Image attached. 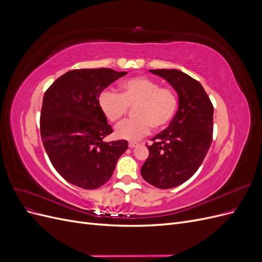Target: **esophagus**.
Instances as JSON below:
<instances>
[{"label":"esophagus","instance_id":"1","mask_svg":"<svg viewBox=\"0 0 262 262\" xmlns=\"http://www.w3.org/2000/svg\"><path fill=\"white\" fill-rule=\"evenodd\" d=\"M128 145H129V147H131V148H132V147H134V146H137V145H138V143H137V142H129V144H128Z\"/></svg>","mask_w":262,"mask_h":262}]
</instances>
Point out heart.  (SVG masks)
<instances>
[{"mask_svg":"<svg viewBox=\"0 0 262 262\" xmlns=\"http://www.w3.org/2000/svg\"><path fill=\"white\" fill-rule=\"evenodd\" d=\"M98 105L109 122L119 123L125 118L129 108H134L137 119L120 124L116 130L118 138L140 140L152 131L167 128L175 117L179 100L177 94L169 87L146 76L128 78L120 85V94L110 91L101 92Z\"/></svg>","mask_w":262,"mask_h":262,"instance_id":"heart-1","label":"heart"}]
</instances>
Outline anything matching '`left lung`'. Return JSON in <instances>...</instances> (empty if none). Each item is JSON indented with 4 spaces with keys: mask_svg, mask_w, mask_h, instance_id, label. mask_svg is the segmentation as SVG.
<instances>
[{
    "mask_svg": "<svg viewBox=\"0 0 262 262\" xmlns=\"http://www.w3.org/2000/svg\"><path fill=\"white\" fill-rule=\"evenodd\" d=\"M165 78L178 94L179 108L167 129L147 145L141 168L145 181L160 189L184 184L200 167L212 143L213 105L203 86L179 70H149Z\"/></svg>",
    "mask_w": 262,
    "mask_h": 262,
    "instance_id": "obj_1",
    "label": "left lung"
}]
</instances>
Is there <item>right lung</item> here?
Masks as SVG:
<instances>
[{
	"label": "right lung",
	"mask_w": 262,
	"mask_h": 262,
	"mask_svg": "<svg viewBox=\"0 0 262 262\" xmlns=\"http://www.w3.org/2000/svg\"><path fill=\"white\" fill-rule=\"evenodd\" d=\"M126 72L112 69H77L55 80L46 91L40 136L54 169L70 184L97 189L113 176L128 142H104L113 132L98 105L107 86Z\"/></svg>",
	"instance_id": "add662e5"
}]
</instances>
